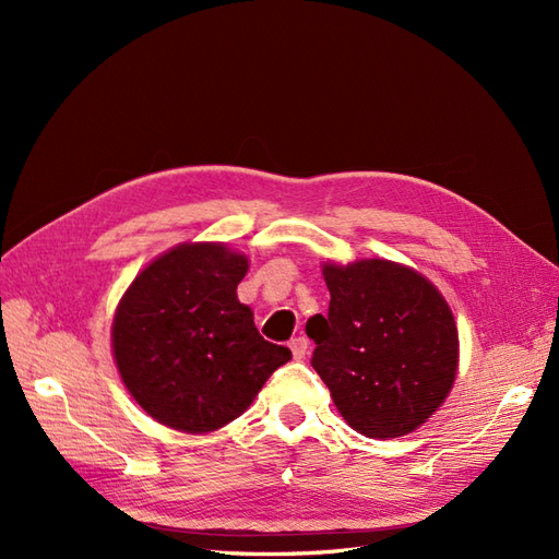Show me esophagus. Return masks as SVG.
Segmentation results:
<instances>
[{"label":"esophagus","mask_w":559,"mask_h":559,"mask_svg":"<svg viewBox=\"0 0 559 559\" xmlns=\"http://www.w3.org/2000/svg\"><path fill=\"white\" fill-rule=\"evenodd\" d=\"M289 347L294 352V359H302V357H306V352H308V337H302V335L292 337Z\"/></svg>","instance_id":"1"}]
</instances>
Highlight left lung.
I'll use <instances>...</instances> for the list:
<instances>
[{
    "mask_svg": "<svg viewBox=\"0 0 559 559\" xmlns=\"http://www.w3.org/2000/svg\"><path fill=\"white\" fill-rule=\"evenodd\" d=\"M329 314L308 319L312 368L352 429L411 433L443 403L460 337L436 286L392 261L324 265Z\"/></svg>",
    "mask_w": 559,
    "mask_h": 559,
    "instance_id": "1",
    "label": "left lung"
}]
</instances>
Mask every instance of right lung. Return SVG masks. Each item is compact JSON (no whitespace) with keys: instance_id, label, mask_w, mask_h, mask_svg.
Returning a JSON list of instances; mask_svg holds the SVG:
<instances>
[{"instance_id":"right-lung-1","label":"right lung","mask_w":559,"mask_h":559,"mask_svg":"<svg viewBox=\"0 0 559 559\" xmlns=\"http://www.w3.org/2000/svg\"><path fill=\"white\" fill-rule=\"evenodd\" d=\"M247 259L224 245H181L134 277L111 345L130 394L160 425L207 433L240 417L292 359L238 300Z\"/></svg>"}]
</instances>
